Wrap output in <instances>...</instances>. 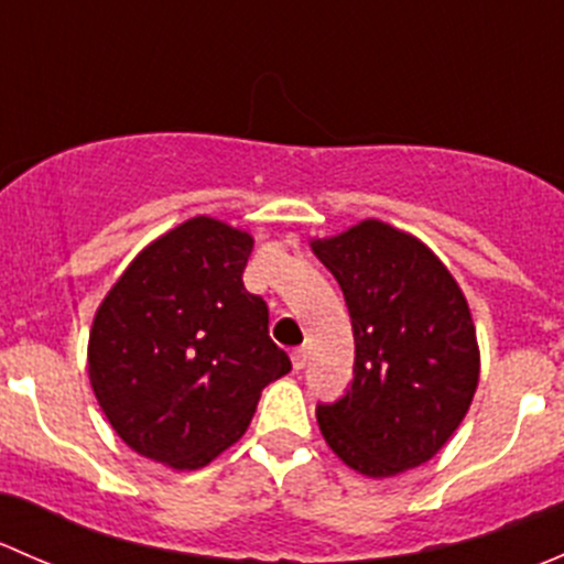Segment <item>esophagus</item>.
<instances>
[{
  "mask_svg": "<svg viewBox=\"0 0 564 564\" xmlns=\"http://www.w3.org/2000/svg\"><path fill=\"white\" fill-rule=\"evenodd\" d=\"M292 362H294V371H303L305 362H308V351H305V349H294Z\"/></svg>",
  "mask_w": 564,
  "mask_h": 564,
  "instance_id": "esophagus-1",
  "label": "esophagus"
}]
</instances>
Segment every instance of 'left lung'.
Instances as JSON below:
<instances>
[{"instance_id": "1", "label": "left lung", "mask_w": 564, "mask_h": 564, "mask_svg": "<svg viewBox=\"0 0 564 564\" xmlns=\"http://www.w3.org/2000/svg\"><path fill=\"white\" fill-rule=\"evenodd\" d=\"M355 329V379L316 409L349 469L382 480L425 464L466 417L480 379L469 303L440 256L409 231L366 218L311 240Z\"/></svg>"}]
</instances>
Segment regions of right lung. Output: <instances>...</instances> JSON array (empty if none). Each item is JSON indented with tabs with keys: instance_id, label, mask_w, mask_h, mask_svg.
Returning <instances> with one entry per match:
<instances>
[{
	"instance_id": "obj_1",
	"label": "right lung",
	"mask_w": 564,
	"mask_h": 564,
	"mask_svg": "<svg viewBox=\"0 0 564 564\" xmlns=\"http://www.w3.org/2000/svg\"><path fill=\"white\" fill-rule=\"evenodd\" d=\"M253 237L196 215L139 250L93 318L87 371L119 440L193 471L248 431L261 390L292 371L267 303L242 283Z\"/></svg>"
}]
</instances>
